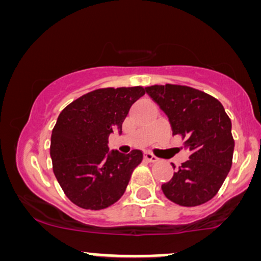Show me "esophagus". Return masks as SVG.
I'll use <instances>...</instances> for the list:
<instances>
[{"mask_svg":"<svg viewBox=\"0 0 261 261\" xmlns=\"http://www.w3.org/2000/svg\"><path fill=\"white\" fill-rule=\"evenodd\" d=\"M145 160L149 162V163H155V162H158V158L155 157L154 154H152L151 152H146L145 153Z\"/></svg>","mask_w":261,"mask_h":261,"instance_id":"obj_1","label":"esophagus"}]
</instances>
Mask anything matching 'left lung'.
Instances as JSON below:
<instances>
[{
    "label": "left lung",
    "instance_id": "8db88e82",
    "mask_svg": "<svg viewBox=\"0 0 261 261\" xmlns=\"http://www.w3.org/2000/svg\"><path fill=\"white\" fill-rule=\"evenodd\" d=\"M146 92L167 114L173 134L180 135L182 147L190 152V160L162 185L164 195L185 207L210 201L228 175L234 151L232 122L223 106L188 86L154 85L146 87Z\"/></svg>",
    "mask_w": 261,
    "mask_h": 261
}]
</instances>
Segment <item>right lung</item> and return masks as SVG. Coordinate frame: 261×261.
Segmentation results:
<instances>
[{"mask_svg":"<svg viewBox=\"0 0 261 261\" xmlns=\"http://www.w3.org/2000/svg\"><path fill=\"white\" fill-rule=\"evenodd\" d=\"M146 88H99L73 100L60 113L53 128L50 155L60 187L71 202L98 211L124 195L134 169L143 153L113 151L108 154L109 135L122 128L128 110Z\"/></svg>","mask_w":261,"mask_h":261,"instance_id":"add662e5","label":"right lung"}]
</instances>
